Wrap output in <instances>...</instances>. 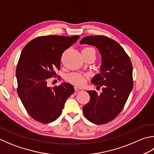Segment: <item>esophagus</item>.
<instances>
[{
    "label": "esophagus",
    "mask_w": 154,
    "mask_h": 154,
    "mask_svg": "<svg viewBox=\"0 0 154 154\" xmlns=\"http://www.w3.org/2000/svg\"><path fill=\"white\" fill-rule=\"evenodd\" d=\"M75 91H76V92H79V91H83V89L82 88H80V87H79L75 86Z\"/></svg>",
    "instance_id": "34e87169"
}]
</instances>
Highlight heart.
Wrapping results in <instances>:
<instances>
[{
    "mask_svg": "<svg viewBox=\"0 0 154 154\" xmlns=\"http://www.w3.org/2000/svg\"><path fill=\"white\" fill-rule=\"evenodd\" d=\"M83 50L91 51L95 53V50L91 47H87ZM67 80L69 81V82L75 85L78 86V87H81L83 85H85V83H86L87 76L85 75L81 74V73H72V74L69 75L67 77Z\"/></svg>",
    "mask_w": 154,
    "mask_h": 154,
    "instance_id": "obj_1",
    "label": "heart"
}]
</instances>
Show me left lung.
I'll list each match as a JSON object with an SVG mask.
<instances>
[{"label":"left lung","mask_w":154,"mask_h":154,"mask_svg":"<svg viewBox=\"0 0 154 154\" xmlns=\"http://www.w3.org/2000/svg\"><path fill=\"white\" fill-rule=\"evenodd\" d=\"M80 44L95 47L101 56L100 73L91 83L102 87V92L88 91L90 100L83 107L84 116L95 124H105L115 119L123 109L133 89V67L121 45L103 35L88 36Z\"/></svg>","instance_id":"8db88e82"}]
</instances>
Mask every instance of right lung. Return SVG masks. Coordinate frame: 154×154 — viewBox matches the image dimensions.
Listing matches in <instances>:
<instances>
[{"mask_svg": "<svg viewBox=\"0 0 154 154\" xmlns=\"http://www.w3.org/2000/svg\"><path fill=\"white\" fill-rule=\"evenodd\" d=\"M79 38L49 35L32 39L22 51L16 77L17 93L32 118L43 123H51L61 115L67 99L74 93L73 86L63 83L51 87L47 80L59 70L63 53Z\"/></svg>", "mask_w": 154, "mask_h": 154, "instance_id": "add662e5", "label": "right lung"}]
</instances>
